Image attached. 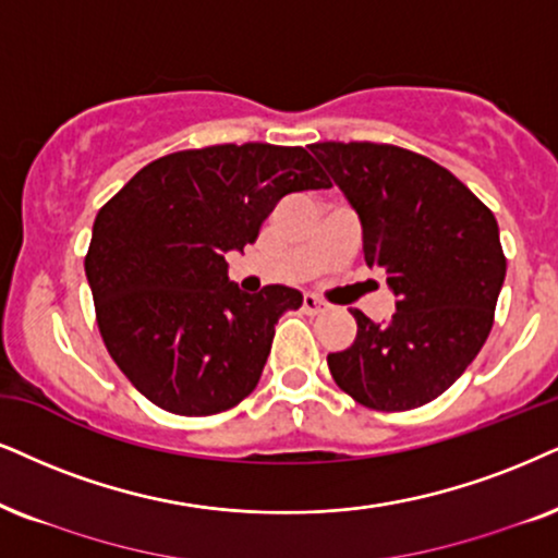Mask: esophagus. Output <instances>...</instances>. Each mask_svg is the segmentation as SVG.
Returning <instances> with one entry per match:
<instances>
[{"label":"esophagus","instance_id":"1","mask_svg":"<svg viewBox=\"0 0 558 558\" xmlns=\"http://www.w3.org/2000/svg\"><path fill=\"white\" fill-rule=\"evenodd\" d=\"M324 308H327V303L316 299L314 293H306V295H303V312H306V314H322Z\"/></svg>","mask_w":558,"mask_h":558}]
</instances>
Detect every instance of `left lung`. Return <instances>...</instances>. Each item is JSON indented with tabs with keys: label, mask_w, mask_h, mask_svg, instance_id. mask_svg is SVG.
I'll return each instance as SVG.
<instances>
[{
	"label": "left lung",
	"mask_w": 558,
	"mask_h": 558,
	"mask_svg": "<svg viewBox=\"0 0 558 558\" xmlns=\"http://www.w3.org/2000/svg\"><path fill=\"white\" fill-rule=\"evenodd\" d=\"M363 227V255L397 295L389 322L352 308L355 342L329 352L357 404L404 412L450 389L478 355L505 283L497 218L446 167L371 141L308 146Z\"/></svg>",
	"instance_id": "1"
}]
</instances>
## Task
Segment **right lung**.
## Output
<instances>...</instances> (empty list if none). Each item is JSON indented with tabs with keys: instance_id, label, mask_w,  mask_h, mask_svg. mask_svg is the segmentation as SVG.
<instances>
[{
	"instance_id": "add662e5",
	"label": "right lung",
	"mask_w": 558,
	"mask_h": 558,
	"mask_svg": "<svg viewBox=\"0 0 558 558\" xmlns=\"http://www.w3.org/2000/svg\"><path fill=\"white\" fill-rule=\"evenodd\" d=\"M327 187L301 146L221 144L151 161L105 203L84 272L105 348L151 404L206 417L255 391L275 324L303 295L239 291L223 255L286 195Z\"/></svg>"
}]
</instances>
